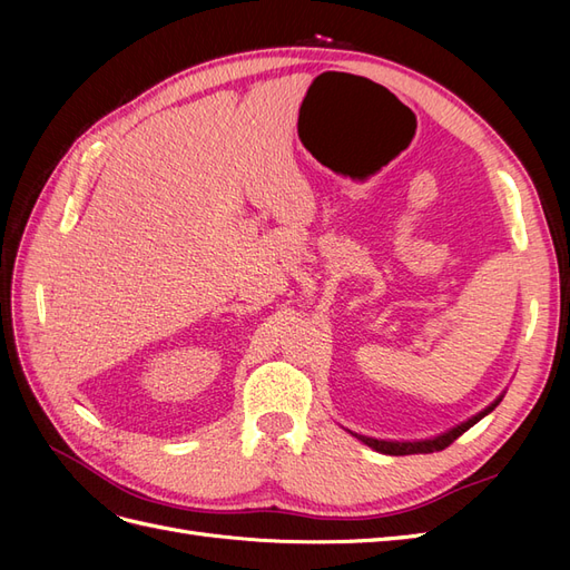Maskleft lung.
Instances as JSON below:
<instances>
[{
    "instance_id": "obj_1",
    "label": "left lung",
    "mask_w": 570,
    "mask_h": 570,
    "mask_svg": "<svg viewBox=\"0 0 570 570\" xmlns=\"http://www.w3.org/2000/svg\"><path fill=\"white\" fill-rule=\"evenodd\" d=\"M502 402V396H499V400H494L488 409H482L480 413H475L473 419H469L465 423H461V425H456V428H452V430H446V433H442V435H438V438H433V440H416V442H390V440H375V438H366V435H358V433H350L356 438V440H361L364 444H368L371 450H375V452H381V454H390V456H406V454H430V452H440V450H444V446H450L456 438H461L465 430L469 428H473L480 419H485L490 411H494V406Z\"/></svg>"
}]
</instances>
